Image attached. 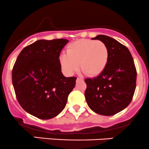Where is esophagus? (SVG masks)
Masks as SVG:
<instances>
[{
    "instance_id": "1",
    "label": "esophagus",
    "mask_w": 149,
    "mask_h": 149,
    "mask_svg": "<svg viewBox=\"0 0 149 149\" xmlns=\"http://www.w3.org/2000/svg\"><path fill=\"white\" fill-rule=\"evenodd\" d=\"M77 81H83V79H82V78H81V77H77Z\"/></svg>"
}]
</instances>
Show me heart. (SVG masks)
<instances>
[{
  "label": "heart",
  "mask_w": 149,
  "mask_h": 149,
  "mask_svg": "<svg viewBox=\"0 0 149 149\" xmlns=\"http://www.w3.org/2000/svg\"><path fill=\"white\" fill-rule=\"evenodd\" d=\"M109 51L107 45L101 40L80 39L67 47V54L59 56V63L64 72L72 75L79 70L85 74L98 76L108 64Z\"/></svg>",
  "instance_id": "b5f03b06"
}]
</instances>
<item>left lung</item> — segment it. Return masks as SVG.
Returning a JSON list of instances; mask_svg holds the SVG:
<instances>
[{
  "mask_svg": "<svg viewBox=\"0 0 149 149\" xmlns=\"http://www.w3.org/2000/svg\"><path fill=\"white\" fill-rule=\"evenodd\" d=\"M92 39L107 45L109 58L101 74L85 80V99L94 112L112 116L125 109L132 101L136 87V69L130 51L120 42L103 35Z\"/></svg>",
  "mask_w": 149,
  "mask_h": 149,
  "instance_id": "obj_1",
  "label": "left lung"
}]
</instances>
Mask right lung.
I'll use <instances>...</instances> for the list:
<instances>
[{
	"instance_id": "1",
	"label": "right lung",
	"mask_w": 149,
	"mask_h": 149,
	"mask_svg": "<svg viewBox=\"0 0 149 149\" xmlns=\"http://www.w3.org/2000/svg\"><path fill=\"white\" fill-rule=\"evenodd\" d=\"M67 39L40 40L25 47L12 71L19 103L27 113L41 120L56 117L65 108L77 77L61 72L59 56Z\"/></svg>"
}]
</instances>
